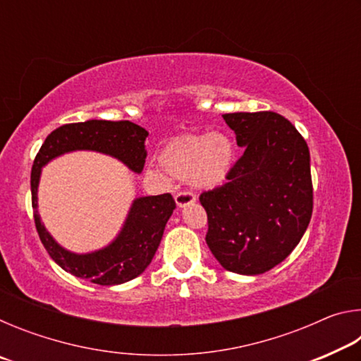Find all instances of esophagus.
Masks as SVG:
<instances>
[{
  "mask_svg": "<svg viewBox=\"0 0 361 361\" xmlns=\"http://www.w3.org/2000/svg\"><path fill=\"white\" fill-rule=\"evenodd\" d=\"M175 202L176 205L183 209V207H186L189 204H194L195 202V195L189 191H181V192H176L175 194Z\"/></svg>",
  "mask_w": 361,
  "mask_h": 361,
  "instance_id": "esophagus-1",
  "label": "esophagus"
}]
</instances>
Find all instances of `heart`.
<instances>
[{
  "label": "heart",
  "mask_w": 361,
  "mask_h": 361,
  "mask_svg": "<svg viewBox=\"0 0 361 361\" xmlns=\"http://www.w3.org/2000/svg\"><path fill=\"white\" fill-rule=\"evenodd\" d=\"M235 148L223 133H188L166 145L159 164L169 175L186 178L194 188L221 186L234 166Z\"/></svg>",
  "instance_id": "1"
}]
</instances>
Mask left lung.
<instances>
[{
  "label": "left lung",
  "mask_w": 361,
  "mask_h": 361,
  "mask_svg": "<svg viewBox=\"0 0 361 361\" xmlns=\"http://www.w3.org/2000/svg\"><path fill=\"white\" fill-rule=\"evenodd\" d=\"M245 148L228 183L200 194L209 218L205 240L226 271H271L301 240L312 216L314 192L305 140L272 111L223 114Z\"/></svg>",
  "instance_id": "1"
}]
</instances>
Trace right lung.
Wrapping results in <instances>:
<instances>
[{
	"label": "right lung",
	"mask_w": 361,
	"mask_h": 361,
	"mask_svg": "<svg viewBox=\"0 0 361 361\" xmlns=\"http://www.w3.org/2000/svg\"><path fill=\"white\" fill-rule=\"evenodd\" d=\"M143 127L130 121L90 119L76 124H65L51 132L35 157L32 169V205L36 231L51 258L75 277L92 283L111 286L138 277L154 256L164 229L175 210L172 195H148L133 200L118 237L108 247L92 253H71L52 239L38 215V185L41 169L49 161L65 152L87 149L109 154L124 162L132 172L140 173L145 167Z\"/></svg>",
	"instance_id": "obj_1"
}]
</instances>
